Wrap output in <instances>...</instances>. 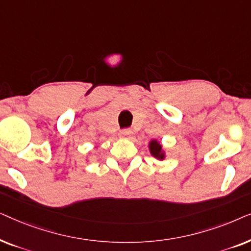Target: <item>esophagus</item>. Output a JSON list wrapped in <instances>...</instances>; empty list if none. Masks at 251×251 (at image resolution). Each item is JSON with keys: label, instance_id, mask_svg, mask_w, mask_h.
I'll return each instance as SVG.
<instances>
[{"label": "esophagus", "instance_id": "esophagus-1", "mask_svg": "<svg viewBox=\"0 0 251 251\" xmlns=\"http://www.w3.org/2000/svg\"><path fill=\"white\" fill-rule=\"evenodd\" d=\"M132 135V130L131 129H123L121 132H120V137L122 138H130V136Z\"/></svg>", "mask_w": 251, "mask_h": 251}]
</instances>
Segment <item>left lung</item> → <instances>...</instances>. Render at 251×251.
Returning a JSON list of instances; mask_svg holds the SVG:
<instances>
[{
    "label": "left lung",
    "instance_id": "1",
    "mask_svg": "<svg viewBox=\"0 0 251 251\" xmlns=\"http://www.w3.org/2000/svg\"><path fill=\"white\" fill-rule=\"evenodd\" d=\"M150 152L154 157H156V159L159 160H163L164 156H166L162 150V145L155 139L151 140L150 142Z\"/></svg>",
    "mask_w": 251,
    "mask_h": 251
}]
</instances>
